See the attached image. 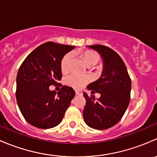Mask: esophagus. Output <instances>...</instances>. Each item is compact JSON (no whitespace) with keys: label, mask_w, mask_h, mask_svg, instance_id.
Returning <instances> with one entry per match:
<instances>
[{"label":"esophagus","mask_w":157,"mask_h":157,"mask_svg":"<svg viewBox=\"0 0 157 157\" xmlns=\"http://www.w3.org/2000/svg\"><path fill=\"white\" fill-rule=\"evenodd\" d=\"M75 93H76V95H82V92L80 91V90H76Z\"/></svg>","instance_id":"obj_1"}]
</instances>
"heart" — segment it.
Wrapping results in <instances>:
<instances>
[{
    "label": "heart",
    "mask_w": 157,
    "mask_h": 157,
    "mask_svg": "<svg viewBox=\"0 0 157 157\" xmlns=\"http://www.w3.org/2000/svg\"><path fill=\"white\" fill-rule=\"evenodd\" d=\"M72 55L71 53H67L63 56L61 61V70L62 72H67L69 70L70 62H71ZM83 59L87 65L93 64L96 65L100 61V55L96 52L86 51L83 54ZM90 81V77L87 75L80 74H71L67 76L65 78L66 84L74 88H81Z\"/></svg>",
    "instance_id": "obj_1"
}]
</instances>
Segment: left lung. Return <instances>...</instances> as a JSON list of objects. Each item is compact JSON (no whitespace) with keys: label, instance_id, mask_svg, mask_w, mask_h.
I'll return each instance as SVG.
<instances>
[{"label":"left lung","instance_id":"left-lung-1","mask_svg":"<svg viewBox=\"0 0 157 157\" xmlns=\"http://www.w3.org/2000/svg\"><path fill=\"white\" fill-rule=\"evenodd\" d=\"M97 51L104 63L102 76L87 86L100 97L83 93L86 105L83 115L89 127L104 130L116 124L124 115L131 99V81L124 61L117 52L102 45L87 46Z\"/></svg>","mask_w":157,"mask_h":157}]
</instances>
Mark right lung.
I'll return each instance as SVG.
<instances>
[{
    "label": "right lung",
    "instance_id": "right-lung-1",
    "mask_svg": "<svg viewBox=\"0 0 157 157\" xmlns=\"http://www.w3.org/2000/svg\"><path fill=\"white\" fill-rule=\"evenodd\" d=\"M74 46L48 42L39 45L25 58L17 76L16 98L26 121L42 129L57 126L62 121L75 92L63 86L56 93L49 86L62 77L61 61Z\"/></svg>",
    "mask_w": 157,
    "mask_h": 157
}]
</instances>
